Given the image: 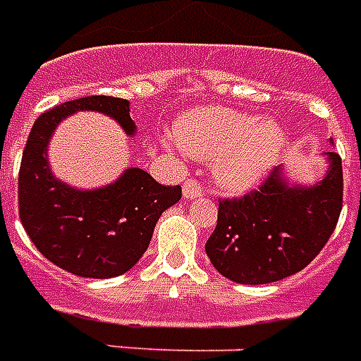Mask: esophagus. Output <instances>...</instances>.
<instances>
[{"instance_id": "esophagus-1", "label": "esophagus", "mask_w": 361, "mask_h": 361, "mask_svg": "<svg viewBox=\"0 0 361 361\" xmlns=\"http://www.w3.org/2000/svg\"><path fill=\"white\" fill-rule=\"evenodd\" d=\"M203 195V185L197 180H188L183 183V199H197Z\"/></svg>"}]
</instances>
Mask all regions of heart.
<instances>
[{
  "label": "heart",
  "instance_id": "heart-1",
  "mask_svg": "<svg viewBox=\"0 0 361 361\" xmlns=\"http://www.w3.org/2000/svg\"><path fill=\"white\" fill-rule=\"evenodd\" d=\"M176 143L166 147L178 154L204 158L222 188L247 191L279 162L286 135L279 123L226 108H201L183 116L176 126Z\"/></svg>",
  "mask_w": 361,
  "mask_h": 361
}]
</instances>
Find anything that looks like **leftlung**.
I'll return each instance as SVG.
<instances>
[{
    "label": "left lung",
    "mask_w": 361,
    "mask_h": 361,
    "mask_svg": "<svg viewBox=\"0 0 361 361\" xmlns=\"http://www.w3.org/2000/svg\"><path fill=\"white\" fill-rule=\"evenodd\" d=\"M326 158L325 178L313 185H290L284 168H274L259 189L220 201L204 250L222 276L238 284H269L317 257L342 211V160L336 152Z\"/></svg>",
    "instance_id": "obj_1"
}]
</instances>
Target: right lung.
Returning a JSON list of instances; mask_svg holds the SVG:
<instances>
[{
    "instance_id": "1",
    "label": "right lung",
    "mask_w": 361,
    "mask_h": 361,
    "mask_svg": "<svg viewBox=\"0 0 361 361\" xmlns=\"http://www.w3.org/2000/svg\"><path fill=\"white\" fill-rule=\"evenodd\" d=\"M100 111L135 135L129 102L85 96L44 111L36 119L19 172V216L36 250L59 269L82 279L127 272L147 251L160 214L181 199L180 185H162L141 168H129L100 189H77L58 180L48 142L61 119L75 111Z\"/></svg>"
}]
</instances>
